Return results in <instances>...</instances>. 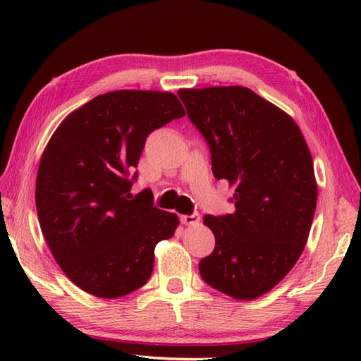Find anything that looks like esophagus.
Segmentation results:
<instances>
[{
	"instance_id": "obj_1",
	"label": "esophagus",
	"mask_w": 361,
	"mask_h": 361,
	"mask_svg": "<svg viewBox=\"0 0 361 361\" xmlns=\"http://www.w3.org/2000/svg\"><path fill=\"white\" fill-rule=\"evenodd\" d=\"M181 221H183V224H186V226H194V224H197L200 221V215L197 212L191 213V215H183Z\"/></svg>"
}]
</instances>
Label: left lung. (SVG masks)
<instances>
[{"label":"left lung","instance_id":"left-lung-1","mask_svg":"<svg viewBox=\"0 0 361 361\" xmlns=\"http://www.w3.org/2000/svg\"><path fill=\"white\" fill-rule=\"evenodd\" d=\"M212 154L215 178L235 186V212L205 215L215 250L205 283L235 299L272 290L301 256L317 207L314 162L288 114L242 85L178 90Z\"/></svg>","mask_w":361,"mask_h":361}]
</instances>
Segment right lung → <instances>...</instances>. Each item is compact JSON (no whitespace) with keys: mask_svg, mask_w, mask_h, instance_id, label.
Listing matches in <instances>:
<instances>
[{"mask_svg":"<svg viewBox=\"0 0 361 361\" xmlns=\"http://www.w3.org/2000/svg\"><path fill=\"white\" fill-rule=\"evenodd\" d=\"M185 116L170 92L114 90L73 111L54 132L36 176V210L54 258L89 295L121 298L148 282L157 242L178 216L130 194L149 133Z\"/></svg>","mask_w":361,"mask_h":361,"instance_id":"1","label":"right lung"}]
</instances>
